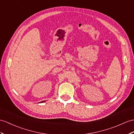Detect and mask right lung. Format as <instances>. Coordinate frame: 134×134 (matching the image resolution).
I'll use <instances>...</instances> for the list:
<instances>
[{"label": "right lung", "instance_id": "1", "mask_svg": "<svg viewBox=\"0 0 134 134\" xmlns=\"http://www.w3.org/2000/svg\"><path fill=\"white\" fill-rule=\"evenodd\" d=\"M45 102V100H44V101H42V102H40V103H42V102Z\"/></svg>", "mask_w": 134, "mask_h": 134}]
</instances>
